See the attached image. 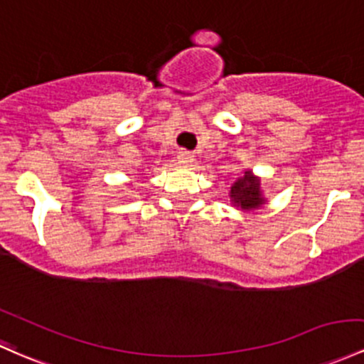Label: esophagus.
Returning <instances> with one entry per match:
<instances>
[{
    "label": "esophagus",
    "instance_id": "34e87169",
    "mask_svg": "<svg viewBox=\"0 0 364 364\" xmlns=\"http://www.w3.org/2000/svg\"><path fill=\"white\" fill-rule=\"evenodd\" d=\"M193 159H195L193 151H190V150H179L178 151V162L179 164H191L193 162Z\"/></svg>",
    "mask_w": 364,
    "mask_h": 364
}]
</instances>
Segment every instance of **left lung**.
Wrapping results in <instances>:
<instances>
[{
  "label": "left lung",
  "instance_id": "left-lung-1",
  "mask_svg": "<svg viewBox=\"0 0 364 364\" xmlns=\"http://www.w3.org/2000/svg\"><path fill=\"white\" fill-rule=\"evenodd\" d=\"M231 198L242 209H252V207H257L262 203L261 193H259V181L250 176L249 171L231 186Z\"/></svg>",
  "mask_w": 364,
  "mask_h": 364
}]
</instances>
